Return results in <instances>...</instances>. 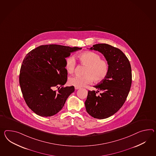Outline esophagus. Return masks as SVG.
<instances>
[{
  "label": "esophagus",
  "instance_id": "obj_1",
  "mask_svg": "<svg viewBox=\"0 0 156 156\" xmlns=\"http://www.w3.org/2000/svg\"><path fill=\"white\" fill-rule=\"evenodd\" d=\"M75 89L76 90H78V89H80V87H75Z\"/></svg>",
  "mask_w": 156,
  "mask_h": 156
}]
</instances>
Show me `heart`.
Returning a JSON list of instances; mask_svg holds the SVG:
<instances>
[{
    "mask_svg": "<svg viewBox=\"0 0 156 156\" xmlns=\"http://www.w3.org/2000/svg\"><path fill=\"white\" fill-rule=\"evenodd\" d=\"M77 59L82 65L86 66L83 76H74L69 79V83L75 87H82L91 84L102 82L106 78L109 73L108 62L101 59L99 54L94 52H84L76 56ZM76 61L74 57L69 56L65 60V68L69 74L74 72Z\"/></svg>",
    "mask_w": 156,
    "mask_h": 156,
    "instance_id": "heart-1",
    "label": "heart"
}]
</instances>
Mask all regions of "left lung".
I'll return each mask as SVG.
<instances>
[{
	"label": "left lung",
	"mask_w": 156,
	"mask_h": 156,
	"mask_svg": "<svg viewBox=\"0 0 156 156\" xmlns=\"http://www.w3.org/2000/svg\"><path fill=\"white\" fill-rule=\"evenodd\" d=\"M90 49L104 55L109 69L106 78L94 86L98 91H88L84 104L92 117L104 119L117 112L125 102L132 83L131 65L121 50L109 44H97Z\"/></svg>",
	"instance_id": "1"
}]
</instances>
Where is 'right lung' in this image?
<instances>
[{"instance_id": "1", "label": "right lung", "mask_w": 156, "mask_h": 156, "mask_svg": "<svg viewBox=\"0 0 156 156\" xmlns=\"http://www.w3.org/2000/svg\"><path fill=\"white\" fill-rule=\"evenodd\" d=\"M82 48L57 44L39 46L24 58L19 83L27 105L35 114L50 117L60 111L74 87L66 83L68 72L65 58ZM58 87V90L55 88Z\"/></svg>"}]
</instances>
